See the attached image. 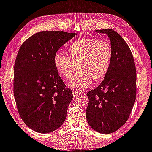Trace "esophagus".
<instances>
[{
    "mask_svg": "<svg viewBox=\"0 0 152 152\" xmlns=\"http://www.w3.org/2000/svg\"><path fill=\"white\" fill-rule=\"evenodd\" d=\"M73 95H74V97H78V96H79L80 95V93L78 91H76V90H74V91H73Z\"/></svg>",
    "mask_w": 152,
    "mask_h": 152,
    "instance_id": "1",
    "label": "esophagus"
}]
</instances>
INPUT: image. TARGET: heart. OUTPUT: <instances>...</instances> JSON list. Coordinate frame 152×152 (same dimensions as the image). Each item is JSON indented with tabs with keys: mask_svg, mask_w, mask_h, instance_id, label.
<instances>
[{
	"mask_svg": "<svg viewBox=\"0 0 152 152\" xmlns=\"http://www.w3.org/2000/svg\"><path fill=\"white\" fill-rule=\"evenodd\" d=\"M70 56L57 52L54 64L65 79H68L77 70H80L66 81V85L74 89H84L91 85L94 79L99 81L104 78L111 64V48L107 42L95 38H80L69 48Z\"/></svg>",
	"mask_w": 152,
	"mask_h": 152,
	"instance_id": "heart-1",
	"label": "heart"
}]
</instances>
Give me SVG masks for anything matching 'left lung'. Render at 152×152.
I'll list each match as a JSON object with an SVG mask.
<instances>
[{"instance_id":"8db88e82","label":"left lung","mask_w":152,"mask_h":152,"mask_svg":"<svg viewBox=\"0 0 152 152\" xmlns=\"http://www.w3.org/2000/svg\"><path fill=\"white\" fill-rule=\"evenodd\" d=\"M108 36L111 64L100 85L87 93L86 118L95 131L110 134L129 118L136 98V69L128 44L112 29L96 30Z\"/></svg>"}]
</instances>
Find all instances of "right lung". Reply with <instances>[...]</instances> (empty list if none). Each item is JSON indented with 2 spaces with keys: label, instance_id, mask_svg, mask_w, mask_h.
<instances>
[{
  "label": "right lung",
  "instance_id": "1",
  "mask_svg": "<svg viewBox=\"0 0 152 152\" xmlns=\"http://www.w3.org/2000/svg\"><path fill=\"white\" fill-rule=\"evenodd\" d=\"M76 35L60 31L38 32L19 50L14 68V96L21 118L34 131L50 133L66 119L73 94L65 88L54 57Z\"/></svg>",
  "mask_w": 152,
  "mask_h": 152
}]
</instances>
